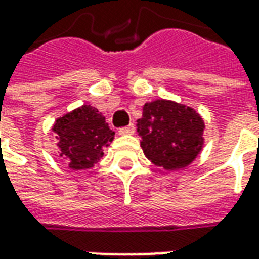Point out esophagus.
I'll use <instances>...</instances> for the list:
<instances>
[{
  "label": "esophagus",
  "mask_w": 259,
  "mask_h": 259,
  "mask_svg": "<svg viewBox=\"0 0 259 259\" xmlns=\"http://www.w3.org/2000/svg\"><path fill=\"white\" fill-rule=\"evenodd\" d=\"M135 124L130 123L129 126H124V127H120L119 129V135H133L135 133Z\"/></svg>",
  "instance_id": "esophagus-1"
}]
</instances>
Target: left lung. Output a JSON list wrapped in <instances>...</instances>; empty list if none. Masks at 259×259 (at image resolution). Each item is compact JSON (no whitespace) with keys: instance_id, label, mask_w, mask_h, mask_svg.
Masks as SVG:
<instances>
[{"instance_id":"1","label":"left lung","mask_w":259,"mask_h":259,"mask_svg":"<svg viewBox=\"0 0 259 259\" xmlns=\"http://www.w3.org/2000/svg\"><path fill=\"white\" fill-rule=\"evenodd\" d=\"M204 120L193 108L162 98L144 104L137 120L144 155L166 170L186 168L194 161L204 146Z\"/></svg>"}]
</instances>
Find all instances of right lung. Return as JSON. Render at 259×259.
<instances>
[{
    "mask_svg": "<svg viewBox=\"0 0 259 259\" xmlns=\"http://www.w3.org/2000/svg\"><path fill=\"white\" fill-rule=\"evenodd\" d=\"M53 130L58 139L59 158L73 170L93 168L115 136L101 112L85 104L57 119Z\"/></svg>",
    "mask_w": 259,
    "mask_h": 259,
    "instance_id": "add662e5",
    "label": "right lung"
}]
</instances>
